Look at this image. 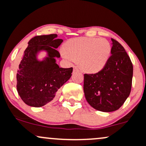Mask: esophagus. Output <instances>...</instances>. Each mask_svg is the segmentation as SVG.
<instances>
[{
    "instance_id": "34e87169",
    "label": "esophagus",
    "mask_w": 146,
    "mask_h": 146,
    "mask_svg": "<svg viewBox=\"0 0 146 146\" xmlns=\"http://www.w3.org/2000/svg\"><path fill=\"white\" fill-rule=\"evenodd\" d=\"M79 71V69L78 68V67H76V66H74V67H73V71Z\"/></svg>"
}]
</instances>
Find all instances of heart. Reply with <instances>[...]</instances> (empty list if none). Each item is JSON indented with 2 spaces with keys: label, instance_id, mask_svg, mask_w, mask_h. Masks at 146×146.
<instances>
[{
  "label": "heart",
  "instance_id": "b5f03b06",
  "mask_svg": "<svg viewBox=\"0 0 146 146\" xmlns=\"http://www.w3.org/2000/svg\"><path fill=\"white\" fill-rule=\"evenodd\" d=\"M111 53L110 42L105 38L78 37L64 44L62 54L70 61L78 60L80 67L87 73H97L104 68Z\"/></svg>",
  "mask_w": 146,
  "mask_h": 146
}]
</instances>
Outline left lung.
<instances>
[{"label":"left lung","mask_w":146,"mask_h":146,"mask_svg":"<svg viewBox=\"0 0 146 146\" xmlns=\"http://www.w3.org/2000/svg\"><path fill=\"white\" fill-rule=\"evenodd\" d=\"M111 56L103 69L84 74V92L95 109L113 112L123 104L130 93L133 66L123 46L112 38Z\"/></svg>","instance_id":"obj_1"}]
</instances>
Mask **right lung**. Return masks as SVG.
<instances>
[{
    "label": "right lung",
    "mask_w": 146,
    "mask_h": 146,
    "mask_svg": "<svg viewBox=\"0 0 146 146\" xmlns=\"http://www.w3.org/2000/svg\"><path fill=\"white\" fill-rule=\"evenodd\" d=\"M57 34L33 37L28 42L19 64L16 79L17 91L26 104L41 107L54 99L58 89L69 80L73 68H60L56 58H60L56 48L63 42ZM45 50L48 56L38 60L37 53Z\"/></svg>",
    "instance_id": "add662e5"
}]
</instances>
